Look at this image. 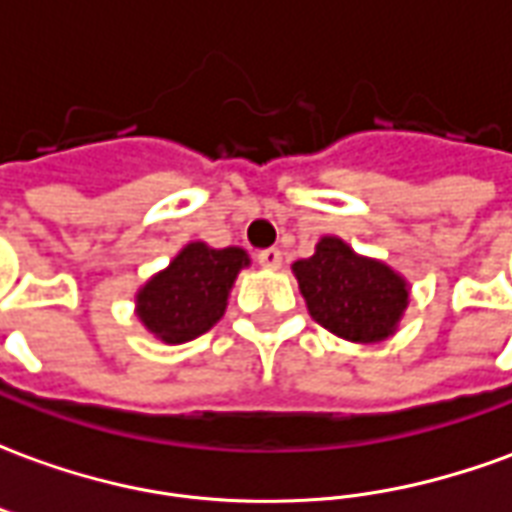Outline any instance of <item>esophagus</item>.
<instances>
[{
    "instance_id": "1",
    "label": "esophagus",
    "mask_w": 512,
    "mask_h": 512,
    "mask_svg": "<svg viewBox=\"0 0 512 512\" xmlns=\"http://www.w3.org/2000/svg\"><path fill=\"white\" fill-rule=\"evenodd\" d=\"M257 263L263 268H282V252H279L277 246L263 249V252H257Z\"/></svg>"
}]
</instances>
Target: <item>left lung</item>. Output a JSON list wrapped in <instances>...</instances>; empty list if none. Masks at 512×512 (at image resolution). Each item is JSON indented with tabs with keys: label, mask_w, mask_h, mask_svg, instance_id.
I'll use <instances>...</instances> for the list:
<instances>
[{
	"label": "left lung",
	"mask_w": 512,
	"mask_h": 512,
	"mask_svg": "<svg viewBox=\"0 0 512 512\" xmlns=\"http://www.w3.org/2000/svg\"><path fill=\"white\" fill-rule=\"evenodd\" d=\"M293 274L312 318L351 343L386 340L408 307L406 279L334 235H323L312 257L296 260Z\"/></svg>",
	"instance_id": "left-lung-1"
}]
</instances>
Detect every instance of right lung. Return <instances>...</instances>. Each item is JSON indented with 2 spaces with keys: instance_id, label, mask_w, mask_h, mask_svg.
Wrapping results in <instances>:
<instances>
[{
  "instance_id": "1",
  "label": "right lung",
  "mask_w": 512,
  "mask_h": 512,
  "mask_svg": "<svg viewBox=\"0 0 512 512\" xmlns=\"http://www.w3.org/2000/svg\"><path fill=\"white\" fill-rule=\"evenodd\" d=\"M244 266H249V255L238 246L211 249L202 241H191L164 271L139 288L136 315L161 343H189L222 318L235 277Z\"/></svg>"
}]
</instances>
